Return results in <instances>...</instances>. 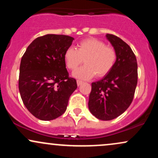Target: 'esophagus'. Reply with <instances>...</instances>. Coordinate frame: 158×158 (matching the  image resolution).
Here are the masks:
<instances>
[{
    "label": "esophagus",
    "instance_id": "esophagus-1",
    "mask_svg": "<svg viewBox=\"0 0 158 158\" xmlns=\"http://www.w3.org/2000/svg\"><path fill=\"white\" fill-rule=\"evenodd\" d=\"M77 85H78V86L81 85V84H82V82H83V81H81V80H77Z\"/></svg>",
    "mask_w": 158,
    "mask_h": 158
}]
</instances>
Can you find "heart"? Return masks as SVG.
<instances>
[{
	"label": "heart",
	"mask_w": 158,
	"mask_h": 158,
	"mask_svg": "<svg viewBox=\"0 0 158 158\" xmlns=\"http://www.w3.org/2000/svg\"><path fill=\"white\" fill-rule=\"evenodd\" d=\"M64 59L67 68L72 71L77 70L85 60L86 64L74 73L76 77L88 79L96 75L101 78L108 75L115 66L117 52L104 41L90 38L79 41L77 50L73 48L67 49Z\"/></svg>",
	"instance_id": "obj_1"
}]
</instances>
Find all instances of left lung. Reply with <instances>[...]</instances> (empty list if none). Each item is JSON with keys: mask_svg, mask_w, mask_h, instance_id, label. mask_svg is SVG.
<instances>
[{"mask_svg": "<svg viewBox=\"0 0 158 158\" xmlns=\"http://www.w3.org/2000/svg\"><path fill=\"white\" fill-rule=\"evenodd\" d=\"M107 39L117 52L115 66L101 80L91 84L88 108L101 120H111L126 110L133 101L137 84V63L129 45L112 34Z\"/></svg>", "mask_w": 158, "mask_h": 158, "instance_id": "obj_1", "label": "left lung"}]
</instances>
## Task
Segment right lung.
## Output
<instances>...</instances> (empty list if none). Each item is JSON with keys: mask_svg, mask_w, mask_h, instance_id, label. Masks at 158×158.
<instances>
[{"mask_svg": "<svg viewBox=\"0 0 158 158\" xmlns=\"http://www.w3.org/2000/svg\"><path fill=\"white\" fill-rule=\"evenodd\" d=\"M73 37L48 34L28 46L20 64L19 88L27 110L36 118L52 120L64 113L77 80L69 77L64 59Z\"/></svg>", "mask_w": 158, "mask_h": 158, "instance_id": "right-lung-1", "label": "right lung"}]
</instances>
